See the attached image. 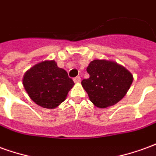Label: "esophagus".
Segmentation results:
<instances>
[{"instance_id":"esophagus-1","label":"esophagus","mask_w":156,"mask_h":156,"mask_svg":"<svg viewBox=\"0 0 156 156\" xmlns=\"http://www.w3.org/2000/svg\"><path fill=\"white\" fill-rule=\"evenodd\" d=\"M73 81H74V83H79V82L81 81V78H80L79 76H78V77H75V78H73Z\"/></svg>"}]
</instances>
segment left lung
Masks as SVG:
<instances>
[{
	"mask_svg": "<svg viewBox=\"0 0 156 156\" xmlns=\"http://www.w3.org/2000/svg\"><path fill=\"white\" fill-rule=\"evenodd\" d=\"M89 78L82 80L90 101L100 108L117 104L124 98L133 82V76L115 62L94 60L87 68Z\"/></svg>",
	"mask_w": 156,
	"mask_h": 156,
	"instance_id": "left-lung-1",
	"label": "left lung"
}]
</instances>
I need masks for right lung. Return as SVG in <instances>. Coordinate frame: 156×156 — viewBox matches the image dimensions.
<instances>
[{
    "label": "right lung",
    "mask_w": 156,
    "mask_h": 156,
    "mask_svg": "<svg viewBox=\"0 0 156 156\" xmlns=\"http://www.w3.org/2000/svg\"><path fill=\"white\" fill-rule=\"evenodd\" d=\"M67 72L54 61H45L27 72L23 85L29 97L42 108H54L64 101L73 86Z\"/></svg>",
    "instance_id": "1"
}]
</instances>
